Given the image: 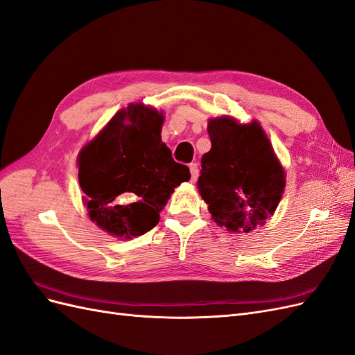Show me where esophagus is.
Returning a JSON list of instances; mask_svg holds the SVG:
<instances>
[{
	"mask_svg": "<svg viewBox=\"0 0 355 355\" xmlns=\"http://www.w3.org/2000/svg\"><path fill=\"white\" fill-rule=\"evenodd\" d=\"M189 171H191V180L196 182L197 178H198V164H197V162H191Z\"/></svg>",
	"mask_w": 355,
	"mask_h": 355,
	"instance_id": "34e87169",
	"label": "esophagus"
}]
</instances>
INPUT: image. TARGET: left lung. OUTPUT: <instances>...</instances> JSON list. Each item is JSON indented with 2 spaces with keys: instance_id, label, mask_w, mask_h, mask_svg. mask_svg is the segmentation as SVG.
<instances>
[{
  "instance_id": "1",
  "label": "left lung",
  "mask_w": 355,
  "mask_h": 355,
  "mask_svg": "<svg viewBox=\"0 0 355 355\" xmlns=\"http://www.w3.org/2000/svg\"><path fill=\"white\" fill-rule=\"evenodd\" d=\"M207 132L212 148L201 158L200 196L219 227L233 233L252 232L279 205L285 171L257 121L209 119Z\"/></svg>"
}]
</instances>
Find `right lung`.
<instances>
[{"instance_id":"1","label":"right lung","mask_w":355,"mask_h":355,"mask_svg":"<svg viewBox=\"0 0 355 355\" xmlns=\"http://www.w3.org/2000/svg\"><path fill=\"white\" fill-rule=\"evenodd\" d=\"M162 122L157 109L130 104L80 150L85 206L91 221L112 236L131 239L154 228L170 194L191 178L162 143Z\"/></svg>"}]
</instances>
